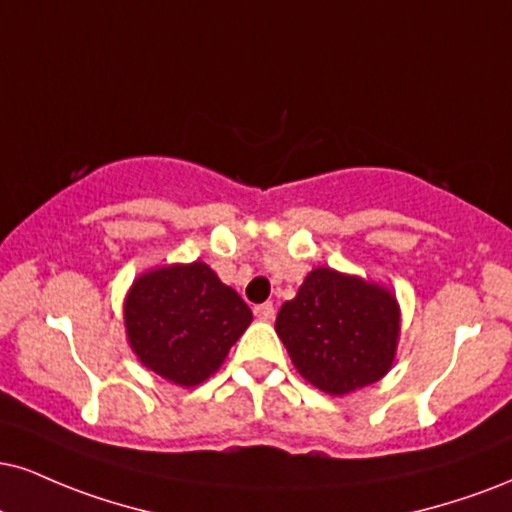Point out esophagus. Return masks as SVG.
<instances>
[{
  "label": "esophagus",
  "instance_id": "1",
  "mask_svg": "<svg viewBox=\"0 0 512 512\" xmlns=\"http://www.w3.org/2000/svg\"><path fill=\"white\" fill-rule=\"evenodd\" d=\"M255 317L262 319V322H267V319L274 317V305L272 303H262L255 307Z\"/></svg>",
  "mask_w": 512,
  "mask_h": 512
}]
</instances>
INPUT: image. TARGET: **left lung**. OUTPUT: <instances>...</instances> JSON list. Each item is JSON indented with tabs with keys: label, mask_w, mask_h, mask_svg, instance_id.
<instances>
[{
	"label": "left lung",
	"mask_w": 512,
	"mask_h": 512,
	"mask_svg": "<svg viewBox=\"0 0 512 512\" xmlns=\"http://www.w3.org/2000/svg\"><path fill=\"white\" fill-rule=\"evenodd\" d=\"M305 381L329 396L377 384L396 362L400 305L391 288L317 267L274 324Z\"/></svg>",
	"instance_id": "1"
}]
</instances>
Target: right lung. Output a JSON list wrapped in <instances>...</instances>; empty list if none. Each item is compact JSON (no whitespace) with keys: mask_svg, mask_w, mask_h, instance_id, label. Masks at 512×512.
Returning a JSON list of instances; mask_svg holds the SVG:
<instances>
[{"mask_svg":"<svg viewBox=\"0 0 512 512\" xmlns=\"http://www.w3.org/2000/svg\"><path fill=\"white\" fill-rule=\"evenodd\" d=\"M252 322L250 307L205 262L143 272L123 298L126 341L140 365L171 384H202Z\"/></svg>","mask_w":512,"mask_h":512,"instance_id":"add662e5","label":"right lung"}]
</instances>
